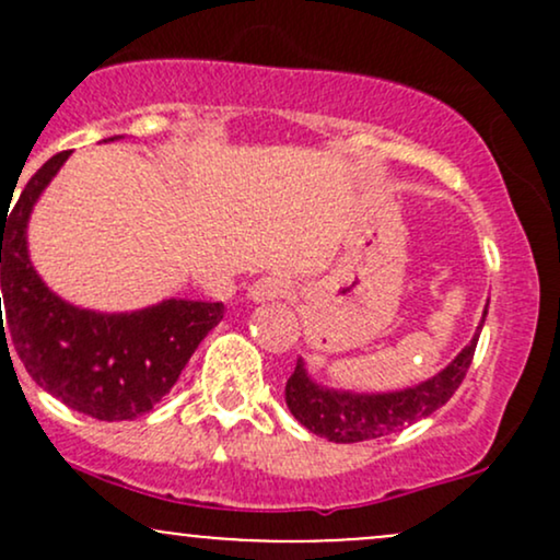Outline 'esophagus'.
Wrapping results in <instances>:
<instances>
[{
    "instance_id": "obj_1",
    "label": "esophagus",
    "mask_w": 560,
    "mask_h": 560,
    "mask_svg": "<svg viewBox=\"0 0 560 560\" xmlns=\"http://www.w3.org/2000/svg\"><path fill=\"white\" fill-rule=\"evenodd\" d=\"M287 292H289V281L284 276H262V279H258L253 287H249L247 298L253 302H271V300L284 298Z\"/></svg>"
}]
</instances>
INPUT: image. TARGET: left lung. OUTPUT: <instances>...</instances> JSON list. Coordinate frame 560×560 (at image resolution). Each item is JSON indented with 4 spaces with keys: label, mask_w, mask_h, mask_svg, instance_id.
I'll list each match as a JSON object with an SVG mask.
<instances>
[{
    "label": "left lung",
    "mask_w": 560,
    "mask_h": 560,
    "mask_svg": "<svg viewBox=\"0 0 560 560\" xmlns=\"http://www.w3.org/2000/svg\"><path fill=\"white\" fill-rule=\"evenodd\" d=\"M485 316H481L474 339L455 355V361H450L436 376L408 389L365 395V392L324 387V384H316L307 376L305 361L298 358L294 374L289 376L284 389L289 410H292L294 419L307 432L326 436L329 442H342V445H347V442L376 440V436L405 429L408 423L427 419L436 408H442L455 395V389L460 387V382H464L468 365L474 361V350H477Z\"/></svg>",
    "instance_id": "left-lung-1"
}]
</instances>
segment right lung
<instances>
[{
  "label": "right lung",
  "instance_id": "obj_1",
  "mask_svg": "<svg viewBox=\"0 0 560 560\" xmlns=\"http://www.w3.org/2000/svg\"><path fill=\"white\" fill-rule=\"evenodd\" d=\"M68 155L49 158L15 208L0 210V342H12L31 378L68 408L131 421L173 389L197 345L221 324L223 302L171 298L133 313H96L57 298L31 266L25 229Z\"/></svg>",
  "mask_w": 560,
  "mask_h": 560
}]
</instances>
